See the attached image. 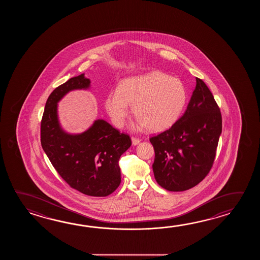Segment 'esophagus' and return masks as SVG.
<instances>
[{
	"label": "esophagus",
	"mask_w": 260,
	"mask_h": 260,
	"mask_svg": "<svg viewBox=\"0 0 260 260\" xmlns=\"http://www.w3.org/2000/svg\"><path fill=\"white\" fill-rule=\"evenodd\" d=\"M140 143V140L138 138H132V145L133 146H137L138 144Z\"/></svg>",
	"instance_id": "esophagus-1"
}]
</instances>
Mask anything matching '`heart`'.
Segmentation results:
<instances>
[{
    "instance_id": "1",
    "label": "heart",
    "mask_w": 260,
    "mask_h": 260,
    "mask_svg": "<svg viewBox=\"0 0 260 260\" xmlns=\"http://www.w3.org/2000/svg\"><path fill=\"white\" fill-rule=\"evenodd\" d=\"M187 102V90L180 80L164 72H151L125 78L117 92L105 100L106 111L118 128L124 125L132 106L137 127L149 132H161L173 126Z\"/></svg>"
}]
</instances>
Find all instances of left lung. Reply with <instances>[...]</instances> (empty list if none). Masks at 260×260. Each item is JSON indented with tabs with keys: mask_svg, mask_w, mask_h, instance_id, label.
Listing matches in <instances>:
<instances>
[{
	"mask_svg": "<svg viewBox=\"0 0 260 260\" xmlns=\"http://www.w3.org/2000/svg\"><path fill=\"white\" fill-rule=\"evenodd\" d=\"M222 132V118L213 94L199 78L187 110L176 123L150 138L157 183L169 191H184L210 171Z\"/></svg>",
	"mask_w": 260,
	"mask_h": 260,
	"instance_id": "left-lung-1",
	"label": "left lung"
}]
</instances>
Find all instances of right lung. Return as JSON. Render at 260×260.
Here are the masks:
<instances>
[{
    "label": "right lung",
    "mask_w": 260,
    "mask_h": 260,
    "mask_svg": "<svg viewBox=\"0 0 260 260\" xmlns=\"http://www.w3.org/2000/svg\"><path fill=\"white\" fill-rule=\"evenodd\" d=\"M90 87L91 81L83 73L51 93L41 123V143L55 170L72 188L89 196L105 197L121 183L119 159L130 148L131 139L102 119L94 120L83 132H66L57 112L58 102L68 93Z\"/></svg>",
    "instance_id": "1"
}]
</instances>
